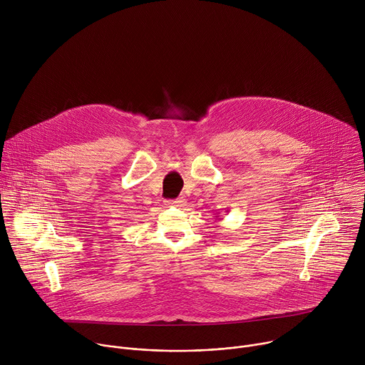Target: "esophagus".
I'll list each match as a JSON object with an SVG mask.
<instances>
[{"label": "esophagus", "instance_id": "obj_1", "mask_svg": "<svg viewBox=\"0 0 365 365\" xmlns=\"http://www.w3.org/2000/svg\"><path fill=\"white\" fill-rule=\"evenodd\" d=\"M185 203H186V200L183 199V197H178V199H173V200H168V205H170V206H185Z\"/></svg>", "mask_w": 365, "mask_h": 365}]
</instances>
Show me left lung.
<instances>
[{"instance_id":"obj_1","label":"left lung","mask_w":365,"mask_h":365,"mask_svg":"<svg viewBox=\"0 0 365 365\" xmlns=\"http://www.w3.org/2000/svg\"><path fill=\"white\" fill-rule=\"evenodd\" d=\"M217 220H218V218H217ZM218 221H220V220H218Z\"/></svg>"}]
</instances>
